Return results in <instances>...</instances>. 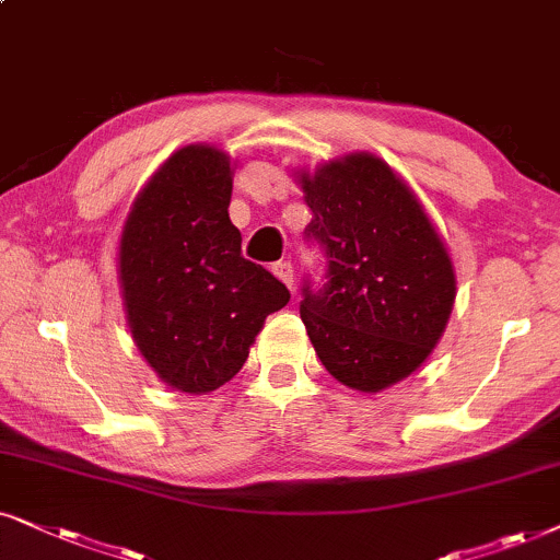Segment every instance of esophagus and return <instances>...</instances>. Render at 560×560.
<instances>
[{
	"instance_id": "1",
	"label": "esophagus",
	"mask_w": 560,
	"mask_h": 560,
	"mask_svg": "<svg viewBox=\"0 0 560 560\" xmlns=\"http://www.w3.org/2000/svg\"><path fill=\"white\" fill-rule=\"evenodd\" d=\"M271 271H273L276 279L284 281L289 289L294 287V268H292V264H289V260H279V264H273Z\"/></svg>"
}]
</instances>
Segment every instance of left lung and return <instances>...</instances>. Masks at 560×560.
Returning a JSON list of instances; mask_svg holds the SVG:
<instances>
[{
	"label": "left lung",
	"mask_w": 560,
	"mask_h": 560,
	"mask_svg": "<svg viewBox=\"0 0 560 560\" xmlns=\"http://www.w3.org/2000/svg\"><path fill=\"white\" fill-rule=\"evenodd\" d=\"M327 284L304 287L302 323L327 374L376 394L428 361L456 302V268L417 194L374 153L296 168Z\"/></svg>",
	"instance_id": "8db88e82"
}]
</instances>
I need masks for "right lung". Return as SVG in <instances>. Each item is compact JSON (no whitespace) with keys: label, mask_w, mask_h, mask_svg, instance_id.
I'll list each match as a JSON object with an SVG mask.
<instances>
[{"label":"right lung","mask_w":560,"mask_h":560,"mask_svg":"<svg viewBox=\"0 0 560 560\" xmlns=\"http://www.w3.org/2000/svg\"><path fill=\"white\" fill-rule=\"evenodd\" d=\"M235 163L218 145L178 148L132 199L117 279L132 342L171 389L210 394L243 369L289 289L241 256L230 222Z\"/></svg>","instance_id":"right-lung-1"}]
</instances>
